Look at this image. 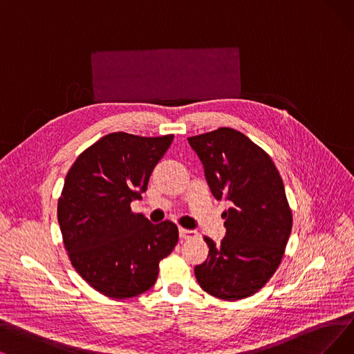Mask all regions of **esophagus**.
<instances>
[{"instance_id": "1", "label": "esophagus", "mask_w": 354, "mask_h": 354, "mask_svg": "<svg viewBox=\"0 0 354 354\" xmlns=\"http://www.w3.org/2000/svg\"><path fill=\"white\" fill-rule=\"evenodd\" d=\"M178 235H180V238H183V239H187V238H193V236H196V235H197V232H196V231H192V230L180 228V230H178Z\"/></svg>"}]
</instances>
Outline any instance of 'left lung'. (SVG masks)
<instances>
[{"label": "left lung", "instance_id": "8db88e82", "mask_svg": "<svg viewBox=\"0 0 354 354\" xmlns=\"http://www.w3.org/2000/svg\"><path fill=\"white\" fill-rule=\"evenodd\" d=\"M202 161L207 186L225 199L226 234L221 244L205 236L209 254L194 267L201 288L225 301L259 292L279 267L292 231L283 181L272 158L231 128L187 138Z\"/></svg>", "mask_w": 354, "mask_h": 354}]
</instances>
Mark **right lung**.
I'll return each mask as SVG.
<instances>
[{
	"mask_svg": "<svg viewBox=\"0 0 354 354\" xmlns=\"http://www.w3.org/2000/svg\"><path fill=\"white\" fill-rule=\"evenodd\" d=\"M173 135L109 133L69 168L58 202L64 245L78 274L115 299L151 289L158 264L178 241L176 223H151L131 212Z\"/></svg>",
	"mask_w": 354,
	"mask_h": 354,
	"instance_id": "1",
	"label": "right lung"
}]
</instances>
